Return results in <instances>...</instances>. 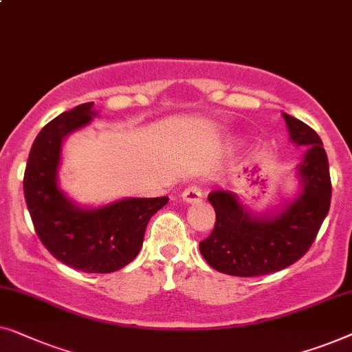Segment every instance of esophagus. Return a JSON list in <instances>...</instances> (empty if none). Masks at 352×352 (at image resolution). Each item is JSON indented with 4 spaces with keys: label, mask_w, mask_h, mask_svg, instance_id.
<instances>
[{
    "label": "esophagus",
    "mask_w": 352,
    "mask_h": 352,
    "mask_svg": "<svg viewBox=\"0 0 352 352\" xmlns=\"http://www.w3.org/2000/svg\"><path fill=\"white\" fill-rule=\"evenodd\" d=\"M202 197H204V195H202L201 188L199 186H188L185 191L182 192V199L183 202H186V204H197V202L202 201Z\"/></svg>",
    "instance_id": "esophagus-1"
}]
</instances>
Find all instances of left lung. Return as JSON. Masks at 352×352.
<instances>
[{
    "label": "left lung",
    "mask_w": 352,
    "mask_h": 352,
    "mask_svg": "<svg viewBox=\"0 0 352 352\" xmlns=\"http://www.w3.org/2000/svg\"><path fill=\"white\" fill-rule=\"evenodd\" d=\"M290 142L306 146L296 166L298 191L266 214H255L232 191L210 192L217 221L199 244L201 255L215 271L255 277L276 273L300 260L329 214L331 183L322 140L309 126L282 113Z\"/></svg>",
    "instance_id": "left-lung-1"
}]
</instances>
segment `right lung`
Instances as JSON below:
<instances>
[{
    "instance_id": "1",
    "label": "right lung",
    "mask_w": 352,
    "mask_h": 352,
    "mask_svg": "<svg viewBox=\"0 0 352 352\" xmlns=\"http://www.w3.org/2000/svg\"><path fill=\"white\" fill-rule=\"evenodd\" d=\"M94 103L62 113L41 129L30 150L23 192L36 234L63 265L84 273H113L138 255L148 221L169 197H122L79 206L58 183L63 140L91 124Z\"/></svg>"
}]
</instances>
